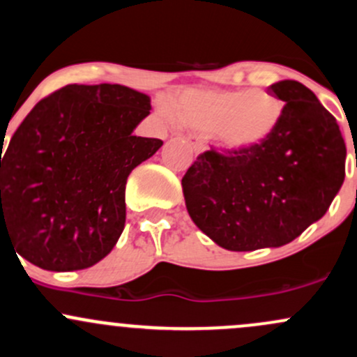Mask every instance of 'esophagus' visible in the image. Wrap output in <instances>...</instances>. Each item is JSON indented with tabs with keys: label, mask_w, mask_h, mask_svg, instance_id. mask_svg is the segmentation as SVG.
<instances>
[{
	"label": "esophagus",
	"mask_w": 357,
	"mask_h": 357,
	"mask_svg": "<svg viewBox=\"0 0 357 357\" xmlns=\"http://www.w3.org/2000/svg\"><path fill=\"white\" fill-rule=\"evenodd\" d=\"M187 143L190 144V148L194 149V153H202L204 151V139H202L199 134H189V136L185 137Z\"/></svg>",
	"instance_id": "34e87169"
}]
</instances>
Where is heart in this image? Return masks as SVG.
<instances>
[{
    "label": "heart",
    "mask_w": 357,
    "mask_h": 357,
    "mask_svg": "<svg viewBox=\"0 0 357 357\" xmlns=\"http://www.w3.org/2000/svg\"><path fill=\"white\" fill-rule=\"evenodd\" d=\"M282 100L266 90L189 91L174 109L177 122L211 131L216 143L229 151L260 146L281 122Z\"/></svg>",
    "instance_id": "obj_1"
}]
</instances>
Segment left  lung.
<instances>
[{"label":"left lung","mask_w":357,"mask_h":357,"mask_svg":"<svg viewBox=\"0 0 357 357\" xmlns=\"http://www.w3.org/2000/svg\"><path fill=\"white\" fill-rule=\"evenodd\" d=\"M284 102L260 146L201 153L182 178L190 218L231 252L281 247L331 208L346 177V143L335 117L294 79L271 85Z\"/></svg>","instance_id":"1"}]
</instances>
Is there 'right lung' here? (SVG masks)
I'll return each instance as SVG.
<instances>
[{
    "mask_svg": "<svg viewBox=\"0 0 357 357\" xmlns=\"http://www.w3.org/2000/svg\"><path fill=\"white\" fill-rule=\"evenodd\" d=\"M149 110L148 95L110 83L68 85L42 98L1 160V243L57 272L110 254L126 225L129 174L163 144L132 136Z\"/></svg>",
    "mask_w": 357,
    "mask_h": 357,
    "instance_id": "add662e5",
    "label": "right lung"
}]
</instances>
